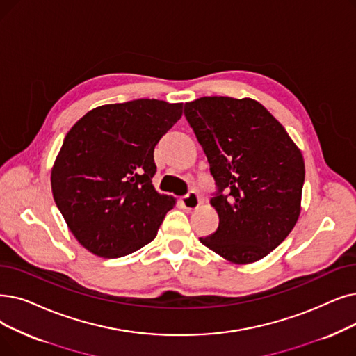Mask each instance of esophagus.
<instances>
[{
    "instance_id": "esophagus-1",
    "label": "esophagus",
    "mask_w": 356,
    "mask_h": 356,
    "mask_svg": "<svg viewBox=\"0 0 356 356\" xmlns=\"http://www.w3.org/2000/svg\"><path fill=\"white\" fill-rule=\"evenodd\" d=\"M180 204H181V207L184 208V209H195V208H197L199 207V204H200V199H199V196H197V193L196 192H189L186 196H183L181 199H180Z\"/></svg>"
}]
</instances>
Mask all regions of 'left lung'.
Instances as JSON below:
<instances>
[{
    "label": "left lung",
    "instance_id": "1",
    "mask_svg": "<svg viewBox=\"0 0 356 356\" xmlns=\"http://www.w3.org/2000/svg\"><path fill=\"white\" fill-rule=\"evenodd\" d=\"M184 116L209 163L218 228L200 243L245 265L276 249L297 224L305 177L302 154L253 99L200 97Z\"/></svg>",
    "mask_w": 356,
    "mask_h": 356
}]
</instances>
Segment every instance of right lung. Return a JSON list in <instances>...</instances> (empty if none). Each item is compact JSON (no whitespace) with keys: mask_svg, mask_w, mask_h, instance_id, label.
<instances>
[{"mask_svg":"<svg viewBox=\"0 0 356 356\" xmlns=\"http://www.w3.org/2000/svg\"><path fill=\"white\" fill-rule=\"evenodd\" d=\"M181 103L138 99L86 113L67 134L51 184L74 237L115 259L152 241L176 200L152 186L154 148L181 118Z\"/></svg>","mask_w":356,"mask_h":356,"instance_id":"1","label":"right lung"}]
</instances>
